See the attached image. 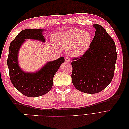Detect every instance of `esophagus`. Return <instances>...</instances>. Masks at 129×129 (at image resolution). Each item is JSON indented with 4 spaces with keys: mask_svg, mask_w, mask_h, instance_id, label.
<instances>
[{
    "mask_svg": "<svg viewBox=\"0 0 129 129\" xmlns=\"http://www.w3.org/2000/svg\"><path fill=\"white\" fill-rule=\"evenodd\" d=\"M71 58H70L69 57H68V56H67V57H66V58H65V61L66 62H69L70 61H71Z\"/></svg>",
    "mask_w": 129,
    "mask_h": 129,
    "instance_id": "obj_1",
    "label": "esophagus"
}]
</instances>
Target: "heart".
I'll use <instances>...</instances> for the list:
<instances>
[{
  "label": "heart",
  "mask_w": 129,
  "mask_h": 129,
  "mask_svg": "<svg viewBox=\"0 0 129 129\" xmlns=\"http://www.w3.org/2000/svg\"><path fill=\"white\" fill-rule=\"evenodd\" d=\"M53 40L63 49L71 50L73 55H82L91 44V36L89 33L79 29H73L63 33H57L52 36Z\"/></svg>",
  "instance_id": "b5f03b06"
}]
</instances>
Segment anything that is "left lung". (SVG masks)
Wrapping results in <instances>:
<instances>
[{
	"label": "left lung",
	"instance_id": "1",
	"mask_svg": "<svg viewBox=\"0 0 129 129\" xmlns=\"http://www.w3.org/2000/svg\"><path fill=\"white\" fill-rule=\"evenodd\" d=\"M93 26L95 36L83 55L74 57L72 79L77 90L87 93L102 91L114 75L117 60L116 45L112 38L99 24Z\"/></svg>",
	"mask_w": 129,
	"mask_h": 129
}]
</instances>
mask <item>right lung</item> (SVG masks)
I'll return each mask as SVG.
<instances>
[{
  "label": "right lung",
  "instance_id": "1",
  "mask_svg": "<svg viewBox=\"0 0 129 129\" xmlns=\"http://www.w3.org/2000/svg\"><path fill=\"white\" fill-rule=\"evenodd\" d=\"M44 29H26L22 30L11 42L7 66L12 83L23 95L36 97L48 92L53 86V77L61 64L64 62L63 57L48 62L36 73H25L18 65L19 50L26 39L38 40L45 42L42 36Z\"/></svg>",
  "mask_w": 129,
  "mask_h": 129
}]
</instances>
